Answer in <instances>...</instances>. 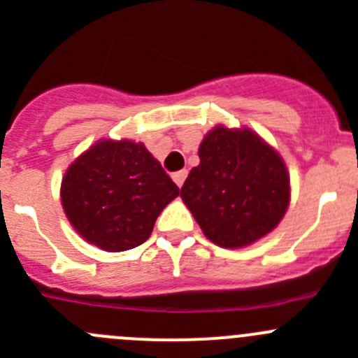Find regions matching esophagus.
Returning a JSON list of instances; mask_svg holds the SVG:
<instances>
[{
	"instance_id": "esophagus-1",
	"label": "esophagus",
	"mask_w": 358,
	"mask_h": 358,
	"mask_svg": "<svg viewBox=\"0 0 358 358\" xmlns=\"http://www.w3.org/2000/svg\"><path fill=\"white\" fill-rule=\"evenodd\" d=\"M185 178H187V171H185V169H182V171L173 173V180H175V183H176V185H178V187L183 185V182H185Z\"/></svg>"
}]
</instances>
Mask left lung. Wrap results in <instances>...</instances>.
I'll return each mask as SVG.
<instances>
[{
    "label": "left lung",
    "instance_id": "obj_1",
    "mask_svg": "<svg viewBox=\"0 0 358 358\" xmlns=\"http://www.w3.org/2000/svg\"><path fill=\"white\" fill-rule=\"evenodd\" d=\"M180 196L205 236L238 249L268 235L289 205L285 160L250 129L217 125L199 145Z\"/></svg>",
    "mask_w": 358,
    "mask_h": 358
}]
</instances>
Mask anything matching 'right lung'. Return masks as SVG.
<instances>
[{"mask_svg": "<svg viewBox=\"0 0 358 358\" xmlns=\"http://www.w3.org/2000/svg\"><path fill=\"white\" fill-rule=\"evenodd\" d=\"M59 194L66 219L86 242L122 252L150 238L180 189L143 143L100 139L70 164Z\"/></svg>", "mask_w": 358, "mask_h": 358, "instance_id": "1", "label": "right lung"}]
</instances>
